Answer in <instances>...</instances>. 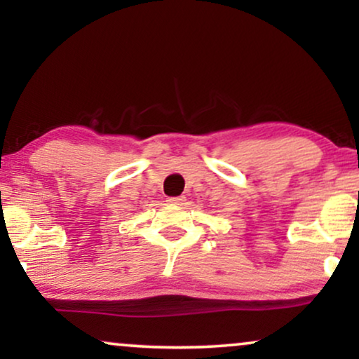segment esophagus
Listing matches in <instances>:
<instances>
[{
	"label": "esophagus",
	"mask_w": 359,
	"mask_h": 359,
	"mask_svg": "<svg viewBox=\"0 0 359 359\" xmlns=\"http://www.w3.org/2000/svg\"><path fill=\"white\" fill-rule=\"evenodd\" d=\"M184 196H175V198H166V203L170 204H183Z\"/></svg>",
	"instance_id": "esophagus-1"
}]
</instances>
